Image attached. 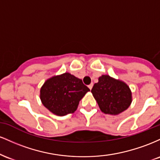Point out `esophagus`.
Returning <instances> with one entry per match:
<instances>
[{
    "mask_svg": "<svg viewBox=\"0 0 160 160\" xmlns=\"http://www.w3.org/2000/svg\"><path fill=\"white\" fill-rule=\"evenodd\" d=\"M92 86H93V83H91V84H89V86H88V87L89 88V89H92Z\"/></svg>",
    "mask_w": 160,
    "mask_h": 160,
    "instance_id": "34e87169",
    "label": "esophagus"
}]
</instances>
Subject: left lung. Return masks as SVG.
<instances>
[{"label":"left lung","instance_id":"obj_1","mask_svg":"<svg viewBox=\"0 0 160 160\" xmlns=\"http://www.w3.org/2000/svg\"><path fill=\"white\" fill-rule=\"evenodd\" d=\"M91 92L101 111L107 114H119L127 109L132 102L129 87L108 75L100 77Z\"/></svg>","mask_w":160,"mask_h":160}]
</instances>
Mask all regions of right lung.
Returning <instances> with one entry per match:
<instances>
[{
  "mask_svg": "<svg viewBox=\"0 0 160 160\" xmlns=\"http://www.w3.org/2000/svg\"><path fill=\"white\" fill-rule=\"evenodd\" d=\"M90 89L82 80L69 73L52 77L40 89L42 103L49 111L58 116L73 113L79 102Z\"/></svg>",
  "mask_w": 160,
  "mask_h": 160,
  "instance_id": "add662e5",
  "label": "right lung"
}]
</instances>
